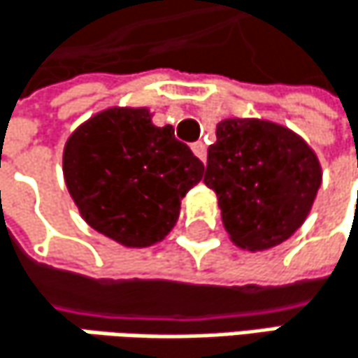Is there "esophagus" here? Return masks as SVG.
Returning a JSON list of instances; mask_svg holds the SVG:
<instances>
[{"mask_svg":"<svg viewBox=\"0 0 358 358\" xmlns=\"http://www.w3.org/2000/svg\"><path fill=\"white\" fill-rule=\"evenodd\" d=\"M192 150H194V155L200 158L201 162H206V157H208V148H206V144H203V142H194V144H192Z\"/></svg>","mask_w":358,"mask_h":358,"instance_id":"esophagus-1","label":"esophagus"}]
</instances>
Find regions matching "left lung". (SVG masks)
Wrapping results in <instances>:
<instances>
[{"label":"left lung","mask_w":358,"mask_h":358,"mask_svg":"<svg viewBox=\"0 0 358 358\" xmlns=\"http://www.w3.org/2000/svg\"><path fill=\"white\" fill-rule=\"evenodd\" d=\"M203 183L243 249L287 241L307 218L322 183L313 150L291 129L259 119H224L208 148Z\"/></svg>","instance_id":"8db88e82"}]
</instances>
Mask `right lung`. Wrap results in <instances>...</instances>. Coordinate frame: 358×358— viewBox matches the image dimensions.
Returning <instances> with one entry per match:
<instances>
[{
  "label": "right lung",
  "instance_id": "obj_1",
  "mask_svg": "<svg viewBox=\"0 0 358 358\" xmlns=\"http://www.w3.org/2000/svg\"><path fill=\"white\" fill-rule=\"evenodd\" d=\"M64 175L84 220L127 247L158 243L177 222L203 164L148 109H107L80 125L64 150Z\"/></svg>",
  "mask_w": 358,
  "mask_h": 358
}]
</instances>
